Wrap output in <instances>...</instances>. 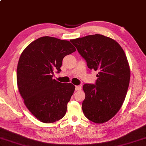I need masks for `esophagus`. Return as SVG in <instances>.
<instances>
[{
    "instance_id": "esophagus-1",
    "label": "esophagus",
    "mask_w": 146,
    "mask_h": 146,
    "mask_svg": "<svg viewBox=\"0 0 146 146\" xmlns=\"http://www.w3.org/2000/svg\"><path fill=\"white\" fill-rule=\"evenodd\" d=\"M81 90V86L80 85H77V86H76V90Z\"/></svg>"
}]
</instances>
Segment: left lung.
<instances>
[{
  "label": "left lung",
  "mask_w": 146,
  "mask_h": 146,
  "mask_svg": "<svg viewBox=\"0 0 146 146\" xmlns=\"http://www.w3.org/2000/svg\"><path fill=\"white\" fill-rule=\"evenodd\" d=\"M70 41L88 68L98 72L95 84L83 86L84 114L95 123L108 121L121 107L128 89L130 69L125 53L116 41L102 35Z\"/></svg>",
  "instance_id": "obj_1"
}]
</instances>
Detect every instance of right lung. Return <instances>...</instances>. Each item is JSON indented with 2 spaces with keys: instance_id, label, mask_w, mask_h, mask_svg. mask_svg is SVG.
I'll return each mask as SVG.
<instances>
[{
  "instance_id": "right-lung-1",
  "label": "right lung",
  "mask_w": 146,
  "mask_h": 146,
  "mask_svg": "<svg viewBox=\"0 0 146 146\" xmlns=\"http://www.w3.org/2000/svg\"><path fill=\"white\" fill-rule=\"evenodd\" d=\"M76 51L69 41L43 36L31 42L20 57L19 90L27 108L42 123H54L66 115L75 86L54 79L53 72H61L63 58Z\"/></svg>"
}]
</instances>
